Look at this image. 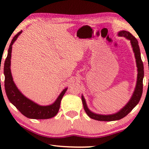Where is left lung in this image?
Instances as JSON below:
<instances>
[{"label":"left lung","instance_id":"1","mask_svg":"<svg viewBox=\"0 0 149 149\" xmlns=\"http://www.w3.org/2000/svg\"><path fill=\"white\" fill-rule=\"evenodd\" d=\"M118 35L121 37H124L127 39L130 40L131 44L133 47V50L135 53V57L136 59V63H137V84H136L135 89L133 92L132 98L130 100V101L123 107L122 110H120L119 112L116 113L114 114L111 115H100L95 114L92 112L91 111L89 110L87 108V106L85 102L84 97L81 96V100L84 105V110L85 112L89 116L98 121H105V122H111V121H115L122 119V118L126 116L129 113L132 111L134 107L137 105L141 99V96L143 93V77H144V67H143V63L141 57V52L139 46L138 41L137 39L134 36H133L132 33H130L129 31H121L118 33Z\"/></svg>","mask_w":149,"mask_h":149}]
</instances>
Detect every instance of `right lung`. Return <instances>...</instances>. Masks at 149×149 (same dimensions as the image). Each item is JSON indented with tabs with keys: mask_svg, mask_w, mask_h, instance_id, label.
Segmentation results:
<instances>
[{
	"mask_svg": "<svg viewBox=\"0 0 149 149\" xmlns=\"http://www.w3.org/2000/svg\"><path fill=\"white\" fill-rule=\"evenodd\" d=\"M22 31L15 35L10 45L8 55L4 62V74L5 76L4 87L6 93L12 104L25 116L31 119H49L55 116L60 109V102L63 96L67 91V88L62 91L53 104L49 106H40L27 99L19 91L13 81L10 70V59L12 53V45L16 41Z\"/></svg>",
	"mask_w": 149,
	"mask_h": 149,
	"instance_id": "right-lung-1",
	"label": "right lung"
}]
</instances>
